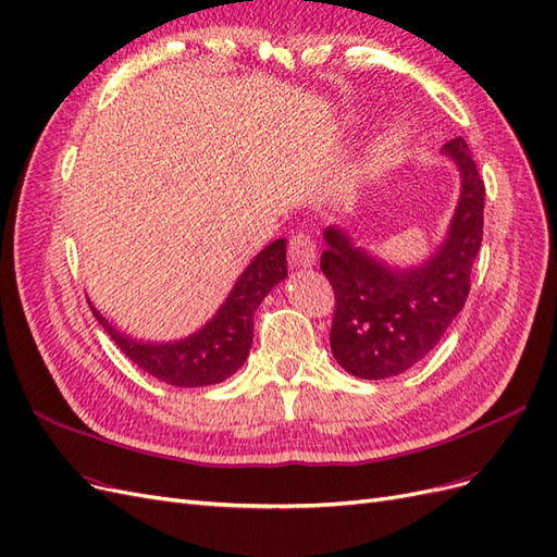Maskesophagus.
Wrapping results in <instances>:
<instances>
[{
  "instance_id": "obj_1",
  "label": "esophagus",
  "mask_w": 557,
  "mask_h": 557,
  "mask_svg": "<svg viewBox=\"0 0 557 557\" xmlns=\"http://www.w3.org/2000/svg\"><path fill=\"white\" fill-rule=\"evenodd\" d=\"M315 258H318V246H315L313 237H309V234H305V232L293 234V239H290L293 264L307 269V267L315 264Z\"/></svg>"
}]
</instances>
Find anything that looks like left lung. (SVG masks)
I'll return each instance as SVG.
<instances>
[{
	"mask_svg": "<svg viewBox=\"0 0 557 557\" xmlns=\"http://www.w3.org/2000/svg\"><path fill=\"white\" fill-rule=\"evenodd\" d=\"M442 156L458 166L460 197L446 237L423 262L391 264L339 225L323 232L320 269L336 297L330 348L358 379L407 372L440 344L467 301L471 264L483 239L485 188L462 137L444 144Z\"/></svg>",
	"mask_w": 557,
	"mask_h": 557,
	"instance_id": "left-lung-1",
	"label": "left lung"
}]
</instances>
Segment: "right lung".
I'll use <instances>...</instances> for the list:
<instances>
[{
  "instance_id": "right-lung-1",
  "label": "right lung",
  "mask_w": 557,
  "mask_h": 557,
  "mask_svg": "<svg viewBox=\"0 0 557 557\" xmlns=\"http://www.w3.org/2000/svg\"><path fill=\"white\" fill-rule=\"evenodd\" d=\"M285 239L262 248L234 281L221 305L197 332L176 342H146L117 330L88 299L92 315L125 356L146 374L176 387H205L230 379L246 362L252 344V315L269 290L288 276Z\"/></svg>"
}]
</instances>
